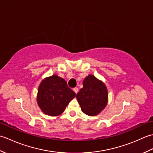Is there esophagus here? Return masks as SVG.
I'll use <instances>...</instances> for the list:
<instances>
[{"instance_id": "34e87169", "label": "esophagus", "mask_w": 153, "mask_h": 153, "mask_svg": "<svg viewBox=\"0 0 153 153\" xmlns=\"http://www.w3.org/2000/svg\"><path fill=\"white\" fill-rule=\"evenodd\" d=\"M73 90H74V91L76 93V94H77V93H78V91H79V89H78V88H77V87H76V88H74Z\"/></svg>"}]
</instances>
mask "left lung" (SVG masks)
Returning a JSON list of instances; mask_svg holds the SVG:
<instances>
[{
	"label": "left lung",
	"instance_id": "obj_1",
	"mask_svg": "<svg viewBox=\"0 0 153 153\" xmlns=\"http://www.w3.org/2000/svg\"><path fill=\"white\" fill-rule=\"evenodd\" d=\"M83 85L76 96L82 111L90 116L99 114L108 103V94L106 85L90 74L84 79Z\"/></svg>",
	"mask_w": 153,
	"mask_h": 153
}]
</instances>
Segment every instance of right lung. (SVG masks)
Returning a JSON list of instances; mask_svg holds the SVG:
<instances>
[{
	"label": "right lung",
	"instance_id": "1",
	"mask_svg": "<svg viewBox=\"0 0 153 153\" xmlns=\"http://www.w3.org/2000/svg\"><path fill=\"white\" fill-rule=\"evenodd\" d=\"M76 95L68 87L66 81L57 75H53L41 81L38 88L37 102L45 114L58 116L64 111Z\"/></svg>",
	"mask_w": 153,
	"mask_h": 153
}]
</instances>
